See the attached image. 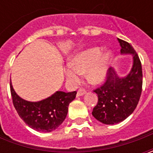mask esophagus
Here are the masks:
<instances>
[{
  "instance_id": "esophagus-1",
  "label": "esophagus",
  "mask_w": 153,
  "mask_h": 153,
  "mask_svg": "<svg viewBox=\"0 0 153 153\" xmlns=\"http://www.w3.org/2000/svg\"><path fill=\"white\" fill-rule=\"evenodd\" d=\"M86 94V90L84 88H80L79 90L77 91L76 93V96H82V95H83V94Z\"/></svg>"
}]
</instances>
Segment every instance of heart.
Here are the masks:
<instances>
[{"label":"heart","mask_w":153,"mask_h":153,"mask_svg":"<svg viewBox=\"0 0 153 153\" xmlns=\"http://www.w3.org/2000/svg\"><path fill=\"white\" fill-rule=\"evenodd\" d=\"M112 56L110 51L102 53L100 48H92L83 51L75 56L72 62L67 65L66 76L70 81L76 82L81 75L88 71L87 78L91 83H100L107 75Z\"/></svg>","instance_id":"b5f03b06"}]
</instances>
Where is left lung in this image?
<instances>
[{
	"instance_id": "8db88e82",
	"label": "left lung",
	"mask_w": 153,
	"mask_h": 153,
	"mask_svg": "<svg viewBox=\"0 0 153 153\" xmlns=\"http://www.w3.org/2000/svg\"><path fill=\"white\" fill-rule=\"evenodd\" d=\"M117 41L122 53H132L134 64L130 73L123 78L109 68L104 83L94 90L97 94L98 103L92 114L105 124L120 123L132 114L142 92V67L138 54L128 42L118 38Z\"/></svg>"
}]
</instances>
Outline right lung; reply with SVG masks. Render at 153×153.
I'll list each match as a JSON object with an SVG mask.
<instances>
[{"label": "right lung", "mask_w": 153, "mask_h": 153, "mask_svg": "<svg viewBox=\"0 0 153 153\" xmlns=\"http://www.w3.org/2000/svg\"><path fill=\"white\" fill-rule=\"evenodd\" d=\"M10 90L19 116L28 126L40 132H51L60 126L66 117L70 103L76 95V91H57L43 100L30 102L15 93L11 82Z\"/></svg>", "instance_id": "add662e5"}]
</instances>
